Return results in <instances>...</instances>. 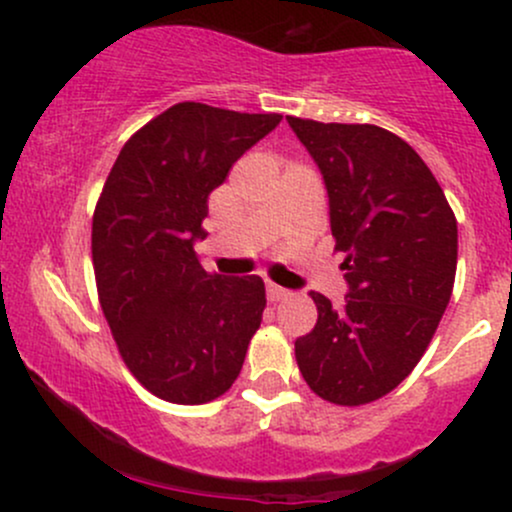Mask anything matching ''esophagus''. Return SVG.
Segmentation results:
<instances>
[{
  "label": "esophagus",
  "instance_id": "obj_1",
  "mask_svg": "<svg viewBox=\"0 0 512 512\" xmlns=\"http://www.w3.org/2000/svg\"><path fill=\"white\" fill-rule=\"evenodd\" d=\"M291 296V291L289 289H284V286H276V284H269L267 286V298L272 303H276V301H284V298H289Z\"/></svg>",
  "mask_w": 512,
  "mask_h": 512
}]
</instances>
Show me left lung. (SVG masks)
Returning <instances> with one entry per match:
<instances>
[{"mask_svg":"<svg viewBox=\"0 0 512 512\" xmlns=\"http://www.w3.org/2000/svg\"><path fill=\"white\" fill-rule=\"evenodd\" d=\"M286 120L325 178L349 284L342 308L310 291L317 322L296 339V361L317 397L361 407L395 390L431 344L455 284L457 221L438 180L397 134Z\"/></svg>","mask_w":512,"mask_h":512,"instance_id":"8db88e82","label":"left lung"}]
</instances>
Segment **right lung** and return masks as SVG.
<instances>
[{"instance_id": "right-lung-1", "label": "right lung", "mask_w": 512, "mask_h": 512, "mask_svg": "<svg viewBox=\"0 0 512 512\" xmlns=\"http://www.w3.org/2000/svg\"><path fill=\"white\" fill-rule=\"evenodd\" d=\"M279 122V113L173 105L129 137L98 197V301L129 373L166 402L228 392L260 327L264 281L209 274L195 240L207 236L211 192Z\"/></svg>"}]
</instances>
